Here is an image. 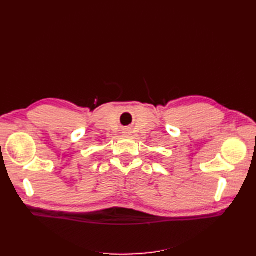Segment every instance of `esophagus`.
<instances>
[{
  "mask_svg": "<svg viewBox=\"0 0 256 256\" xmlns=\"http://www.w3.org/2000/svg\"><path fill=\"white\" fill-rule=\"evenodd\" d=\"M129 131H130V130L127 128V130H125V132H124V134H129Z\"/></svg>",
  "mask_w": 256,
  "mask_h": 256,
  "instance_id": "1",
  "label": "esophagus"
}]
</instances>
